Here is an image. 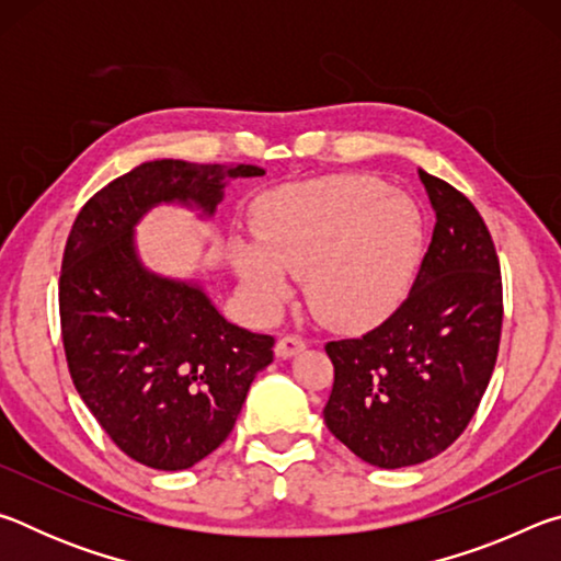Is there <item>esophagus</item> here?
Returning <instances> with one entry per match:
<instances>
[{
    "label": "esophagus",
    "instance_id": "1",
    "mask_svg": "<svg viewBox=\"0 0 561 561\" xmlns=\"http://www.w3.org/2000/svg\"><path fill=\"white\" fill-rule=\"evenodd\" d=\"M304 348H307V341H304L301 336L289 334V336H282L277 341V346H274V354H277L279 358H291V356H297L299 351H304Z\"/></svg>",
    "mask_w": 561,
    "mask_h": 561
}]
</instances>
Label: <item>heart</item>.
I'll use <instances>...</instances> for the list:
<instances>
[{"mask_svg": "<svg viewBox=\"0 0 561 561\" xmlns=\"http://www.w3.org/2000/svg\"><path fill=\"white\" fill-rule=\"evenodd\" d=\"M254 240L227 242L252 309L270 317L304 277V299L321 324L366 329L403 297L421 257L423 217L411 197L364 175L284 185L252 210Z\"/></svg>", "mask_w": 561, "mask_h": 561, "instance_id": "heart-1", "label": "heart"}]
</instances>
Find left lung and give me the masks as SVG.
<instances>
[{"label": "left lung", "instance_id": "left-lung-1", "mask_svg": "<svg viewBox=\"0 0 561 561\" xmlns=\"http://www.w3.org/2000/svg\"><path fill=\"white\" fill-rule=\"evenodd\" d=\"M417 178L435 230L411 294L381 327L327 344V428L383 470L431 460L460 438L490 383L502 331L500 260L485 220L445 180L425 170Z\"/></svg>", "mask_w": 561, "mask_h": 561}]
</instances>
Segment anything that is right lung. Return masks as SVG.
<instances>
[{"instance_id":"add662e5","label":"right lung","mask_w":561,"mask_h":561,"mask_svg":"<svg viewBox=\"0 0 561 561\" xmlns=\"http://www.w3.org/2000/svg\"><path fill=\"white\" fill-rule=\"evenodd\" d=\"M257 165L150 160L101 187L69 232L59 279L73 386L118 448L156 470H187L220 448L247 391L272 364L274 339L234 327L201 284L144 267L136 225L178 203L205 217L232 178Z\"/></svg>"}]
</instances>
